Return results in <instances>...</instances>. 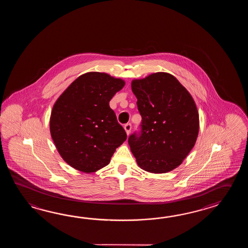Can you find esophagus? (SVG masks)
<instances>
[{
    "instance_id": "34e87169",
    "label": "esophagus",
    "mask_w": 248,
    "mask_h": 248,
    "mask_svg": "<svg viewBox=\"0 0 248 248\" xmlns=\"http://www.w3.org/2000/svg\"><path fill=\"white\" fill-rule=\"evenodd\" d=\"M132 126L130 123H127L126 124L125 126H124V129H125V131H126V135L128 136L129 134H130V131H131Z\"/></svg>"
}]
</instances>
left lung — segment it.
Returning <instances> with one entry per match:
<instances>
[{"label": "left lung", "instance_id": "1", "mask_svg": "<svg viewBox=\"0 0 248 248\" xmlns=\"http://www.w3.org/2000/svg\"><path fill=\"white\" fill-rule=\"evenodd\" d=\"M142 116V132L128 138L140 169L153 174L172 171L183 163L195 145L200 117L195 101L179 80L168 73L133 79Z\"/></svg>", "mask_w": 248, "mask_h": 248}]
</instances>
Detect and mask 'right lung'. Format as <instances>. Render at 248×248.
<instances>
[{"label": "right lung", "mask_w": 248, "mask_h": 248, "mask_svg": "<svg viewBox=\"0 0 248 248\" xmlns=\"http://www.w3.org/2000/svg\"><path fill=\"white\" fill-rule=\"evenodd\" d=\"M125 81L90 72L79 76L53 106L49 130L63 160L76 170L94 173L111 161L126 139L109 102Z\"/></svg>", "instance_id": "1"}]
</instances>
